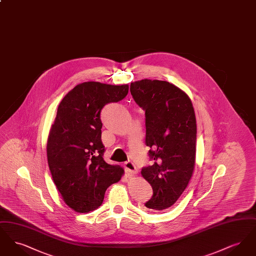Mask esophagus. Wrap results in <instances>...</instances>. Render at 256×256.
Returning a JSON list of instances; mask_svg holds the SVG:
<instances>
[{
  "label": "esophagus",
  "instance_id": "esophagus-1",
  "mask_svg": "<svg viewBox=\"0 0 256 256\" xmlns=\"http://www.w3.org/2000/svg\"><path fill=\"white\" fill-rule=\"evenodd\" d=\"M124 166V170H126V172L128 174H136L137 169H136V166L134 165V163L132 161H126Z\"/></svg>",
  "mask_w": 256,
  "mask_h": 256
}]
</instances>
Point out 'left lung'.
<instances>
[{"instance_id":"8db88e82","label":"left lung","mask_w":256,"mask_h":256,"mask_svg":"<svg viewBox=\"0 0 256 256\" xmlns=\"http://www.w3.org/2000/svg\"><path fill=\"white\" fill-rule=\"evenodd\" d=\"M135 102L145 111L146 145L152 165L141 174L152 185L145 206L163 210L182 196L192 176L196 158V124L190 98L164 80H142L130 84Z\"/></svg>"}]
</instances>
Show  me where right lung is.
<instances>
[{
  "label": "right lung",
  "mask_w": 256,
  "mask_h": 256,
  "mask_svg": "<svg viewBox=\"0 0 256 256\" xmlns=\"http://www.w3.org/2000/svg\"><path fill=\"white\" fill-rule=\"evenodd\" d=\"M128 93V84L88 82L76 86L58 106L48 138V164L64 202L76 212L97 209L106 189L122 178V168L102 158L100 112Z\"/></svg>",
  "instance_id": "right-lung-1"
}]
</instances>
